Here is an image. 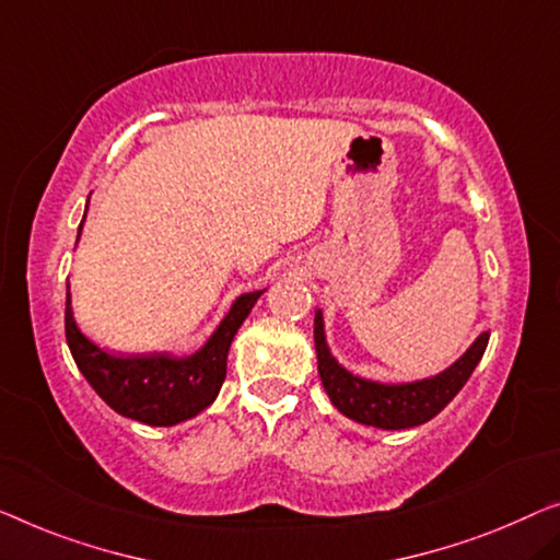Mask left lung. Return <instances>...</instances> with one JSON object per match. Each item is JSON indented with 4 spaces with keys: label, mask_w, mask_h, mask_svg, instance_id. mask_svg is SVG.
<instances>
[{
    "label": "left lung",
    "mask_w": 560,
    "mask_h": 560,
    "mask_svg": "<svg viewBox=\"0 0 560 560\" xmlns=\"http://www.w3.org/2000/svg\"><path fill=\"white\" fill-rule=\"evenodd\" d=\"M490 334L482 331L460 360H455L445 372L430 380L402 382V385H385V382L364 380L339 364L327 345L322 308L314 312V347L319 362V377L331 405L349 417V420L370 424L380 430H407L428 422L445 410L457 392L465 387L470 374L486 354Z\"/></svg>",
    "instance_id": "obj_1"
}]
</instances>
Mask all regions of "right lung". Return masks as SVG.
<instances>
[{
	"instance_id": "1",
	"label": "right lung",
	"mask_w": 560,
	"mask_h": 560,
	"mask_svg": "<svg viewBox=\"0 0 560 560\" xmlns=\"http://www.w3.org/2000/svg\"><path fill=\"white\" fill-rule=\"evenodd\" d=\"M88 213V211H85ZM85 223V219H82ZM80 223V231H82ZM80 241V236H78ZM261 291H248L236 296L229 314L194 354H113L97 347L80 331L72 314V296L67 287L65 302V337L72 360L107 407L130 420L173 428L206 410L219 397L226 380V360L231 341L241 324L252 314Z\"/></svg>"
}]
</instances>
